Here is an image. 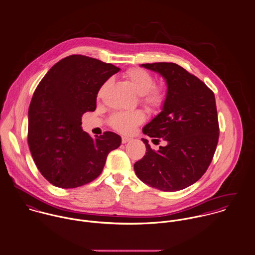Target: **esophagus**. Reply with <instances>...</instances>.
Listing matches in <instances>:
<instances>
[{
    "mask_svg": "<svg viewBox=\"0 0 255 255\" xmlns=\"http://www.w3.org/2000/svg\"><path fill=\"white\" fill-rule=\"evenodd\" d=\"M130 140V138L129 137H128V136H122V142L125 144V143H127V142H128Z\"/></svg>",
    "mask_w": 255,
    "mask_h": 255,
    "instance_id": "obj_1",
    "label": "esophagus"
}]
</instances>
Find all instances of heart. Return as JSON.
I'll return each instance as SVG.
<instances>
[{"instance_id":"b5f03b06","label":"heart","mask_w":255,"mask_h":255,"mask_svg":"<svg viewBox=\"0 0 255 255\" xmlns=\"http://www.w3.org/2000/svg\"><path fill=\"white\" fill-rule=\"evenodd\" d=\"M134 91L141 96V102L147 109L159 111L166 102L167 92L163 86L155 85V78L148 71L140 68H132L124 74ZM107 82L100 88L101 96ZM145 121V115L141 111L118 112L110 118L111 127L122 133H128Z\"/></svg>"}]
</instances>
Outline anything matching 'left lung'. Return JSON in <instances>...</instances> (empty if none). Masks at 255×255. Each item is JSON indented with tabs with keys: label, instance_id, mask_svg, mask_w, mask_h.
Here are the masks:
<instances>
[{
	"label": "left lung",
	"instance_id": "8db88e82",
	"mask_svg": "<svg viewBox=\"0 0 255 255\" xmlns=\"http://www.w3.org/2000/svg\"><path fill=\"white\" fill-rule=\"evenodd\" d=\"M167 82L162 112L142 128L152 141H166L151 149L134 164V172L146 184L163 191H177L197 182L208 169L219 139L215 95L204 82L174 63L142 64Z\"/></svg>",
	"mask_w": 255,
	"mask_h": 255
}]
</instances>
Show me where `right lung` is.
<instances>
[{"instance_id": "right-lung-1", "label": "right lung", "mask_w": 255, "mask_h": 255, "mask_svg": "<svg viewBox=\"0 0 255 255\" xmlns=\"http://www.w3.org/2000/svg\"><path fill=\"white\" fill-rule=\"evenodd\" d=\"M119 68L82 55L69 56L45 74L28 109V146L42 176L55 186L74 188L94 181L122 138L105 131L91 137L81 117L96 109L101 86Z\"/></svg>"}]
</instances>
